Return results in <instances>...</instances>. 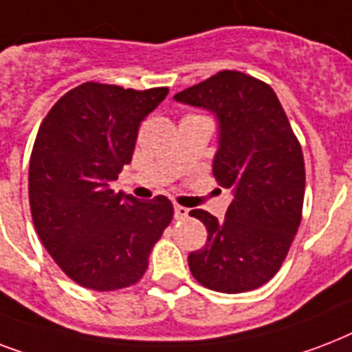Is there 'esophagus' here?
<instances>
[{"label":"esophagus","mask_w":352,"mask_h":352,"mask_svg":"<svg viewBox=\"0 0 352 352\" xmlns=\"http://www.w3.org/2000/svg\"><path fill=\"white\" fill-rule=\"evenodd\" d=\"M173 210H175V219H186L188 212H190V210L184 208V206H181V204H175V206H173Z\"/></svg>","instance_id":"esophagus-1"}]
</instances>
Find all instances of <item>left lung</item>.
<instances>
[{
  "instance_id": "obj_1",
  "label": "left lung",
  "mask_w": 352,
  "mask_h": 352,
  "mask_svg": "<svg viewBox=\"0 0 352 352\" xmlns=\"http://www.w3.org/2000/svg\"><path fill=\"white\" fill-rule=\"evenodd\" d=\"M219 122L214 177L234 199L223 221L204 210L206 245L188 256L193 278L210 290L239 294L276 276L301 223L305 162L290 122L268 84L221 71L173 96Z\"/></svg>"
}]
</instances>
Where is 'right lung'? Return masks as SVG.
I'll return each instance as SVG.
<instances>
[{"label": "right lung", "instance_id": "right-lung-1", "mask_svg": "<svg viewBox=\"0 0 352 352\" xmlns=\"http://www.w3.org/2000/svg\"><path fill=\"white\" fill-rule=\"evenodd\" d=\"M168 87H74L51 107L36 135L29 164L32 223L56 265L85 289L131 287L173 219L164 195L138 201L111 190L129 164L140 122Z\"/></svg>", "mask_w": 352, "mask_h": 352}]
</instances>
